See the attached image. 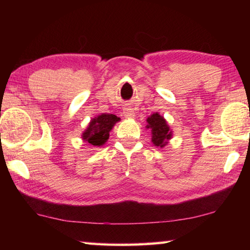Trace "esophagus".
<instances>
[{"mask_svg": "<svg viewBox=\"0 0 250 250\" xmlns=\"http://www.w3.org/2000/svg\"><path fill=\"white\" fill-rule=\"evenodd\" d=\"M124 116L126 118H133L134 117V111L131 108H125L124 109Z\"/></svg>", "mask_w": 250, "mask_h": 250, "instance_id": "obj_1", "label": "esophagus"}]
</instances>
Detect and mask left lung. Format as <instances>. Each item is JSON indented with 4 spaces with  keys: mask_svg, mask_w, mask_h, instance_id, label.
Returning <instances> with one entry per match:
<instances>
[{
    "mask_svg": "<svg viewBox=\"0 0 250 250\" xmlns=\"http://www.w3.org/2000/svg\"><path fill=\"white\" fill-rule=\"evenodd\" d=\"M146 121V128H150L152 131V142H153V145L163 147L167 143L168 139H171L172 137V132L168 128L167 121L159 113H153L151 117L147 118Z\"/></svg>",
    "mask_w": 250,
    "mask_h": 250,
    "instance_id": "obj_1",
    "label": "left lung"
}]
</instances>
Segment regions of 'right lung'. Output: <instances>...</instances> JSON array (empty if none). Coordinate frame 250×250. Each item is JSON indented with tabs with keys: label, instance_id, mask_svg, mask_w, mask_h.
<instances>
[{
	"label": "right lung",
	"instance_id": "right-lung-1",
	"mask_svg": "<svg viewBox=\"0 0 250 250\" xmlns=\"http://www.w3.org/2000/svg\"><path fill=\"white\" fill-rule=\"evenodd\" d=\"M120 118L109 113H103L92 119L87 130L83 133V139L91 146H100L109 139V132Z\"/></svg>",
	"mask_w": 250,
	"mask_h": 250
}]
</instances>
